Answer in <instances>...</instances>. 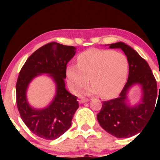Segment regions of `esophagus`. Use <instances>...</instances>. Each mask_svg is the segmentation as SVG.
I'll list each match as a JSON object with an SVG mask.
<instances>
[{"instance_id":"esophagus-1","label":"esophagus","mask_w":160,"mask_h":160,"mask_svg":"<svg viewBox=\"0 0 160 160\" xmlns=\"http://www.w3.org/2000/svg\"><path fill=\"white\" fill-rule=\"evenodd\" d=\"M89 102V99L86 98H81L80 99V101H79V102L81 104L85 103V102Z\"/></svg>"}]
</instances>
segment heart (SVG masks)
<instances>
[{"label": "heart", "mask_w": 160, "mask_h": 160, "mask_svg": "<svg viewBox=\"0 0 160 160\" xmlns=\"http://www.w3.org/2000/svg\"><path fill=\"white\" fill-rule=\"evenodd\" d=\"M128 71V62L123 53L91 49L79 55L78 65L68 66L66 76L74 93L85 87L90 78L93 84L86 89V94L101 93L103 98H111L122 89Z\"/></svg>", "instance_id": "heart-1"}]
</instances>
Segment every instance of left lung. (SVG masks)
Instances as JSON below:
<instances>
[{"instance_id":"obj_1","label":"left lung","mask_w":160,"mask_h":160,"mask_svg":"<svg viewBox=\"0 0 160 160\" xmlns=\"http://www.w3.org/2000/svg\"><path fill=\"white\" fill-rule=\"evenodd\" d=\"M109 48H120L123 51L127 56L129 71L127 82L120 95L102 103L97 119L107 132L119 138H126L141 131L153 114L157 107V80L148 62L129 46L118 42L110 44ZM135 84L142 86V98L140 103L132 107L127 104V93Z\"/></svg>"}]
</instances>
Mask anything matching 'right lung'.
<instances>
[{"label": "right lung", "mask_w": 160, "mask_h": 160, "mask_svg": "<svg viewBox=\"0 0 160 160\" xmlns=\"http://www.w3.org/2000/svg\"><path fill=\"white\" fill-rule=\"evenodd\" d=\"M75 52L73 46L51 42L31 55L19 72L16 86L18 110L27 127L41 138L54 140L63 135L79 108L78 98L66 90L64 80L66 66ZM42 73H49L53 79L57 93L48 107L38 110L27 103L26 91L32 79Z\"/></svg>", "instance_id": "add662e5"}]
</instances>
